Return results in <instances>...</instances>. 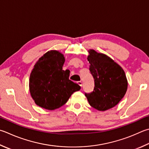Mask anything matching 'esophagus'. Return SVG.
<instances>
[{"instance_id":"obj_1","label":"esophagus","mask_w":149,"mask_h":149,"mask_svg":"<svg viewBox=\"0 0 149 149\" xmlns=\"http://www.w3.org/2000/svg\"><path fill=\"white\" fill-rule=\"evenodd\" d=\"M77 83L78 85H79L81 86L82 85H83V83H82V81H77Z\"/></svg>"}]
</instances>
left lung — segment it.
Here are the masks:
<instances>
[{
	"label": "left lung",
	"mask_w": 149,
	"mask_h": 149,
	"mask_svg": "<svg viewBox=\"0 0 149 149\" xmlns=\"http://www.w3.org/2000/svg\"><path fill=\"white\" fill-rule=\"evenodd\" d=\"M87 59L94 88L85 96L91 106L106 111L118 104L126 93L128 81L123 69L106 55L90 49Z\"/></svg>",
	"instance_id": "obj_1"
}]
</instances>
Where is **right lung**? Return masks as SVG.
Wrapping results in <instances>:
<instances>
[{
  "label": "right lung",
  "mask_w": 149,
  "mask_h": 149,
  "mask_svg": "<svg viewBox=\"0 0 149 149\" xmlns=\"http://www.w3.org/2000/svg\"><path fill=\"white\" fill-rule=\"evenodd\" d=\"M63 54L56 50L45 53L35 64L29 79L32 98L38 106L54 110L63 106L81 86L69 79L70 71L63 70Z\"/></svg>",
  "instance_id": "1"
}]
</instances>
